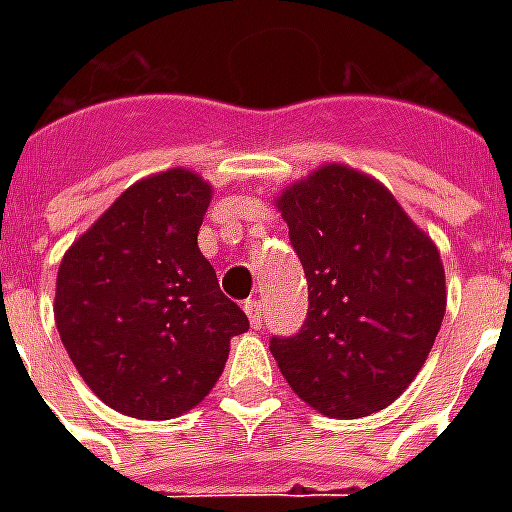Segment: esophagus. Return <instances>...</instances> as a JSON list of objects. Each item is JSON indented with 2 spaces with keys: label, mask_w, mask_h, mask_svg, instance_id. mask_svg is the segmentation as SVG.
Segmentation results:
<instances>
[{
  "label": "esophagus",
  "mask_w": 512,
  "mask_h": 512,
  "mask_svg": "<svg viewBox=\"0 0 512 512\" xmlns=\"http://www.w3.org/2000/svg\"><path fill=\"white\" fill-rule=\"evenodd\" d=\"M244 310H246V318L249 323L255 326V329H263V304L257 299H249L244 301Z\"/></svg>",
  "instance_id": "1"
}]
</instances>
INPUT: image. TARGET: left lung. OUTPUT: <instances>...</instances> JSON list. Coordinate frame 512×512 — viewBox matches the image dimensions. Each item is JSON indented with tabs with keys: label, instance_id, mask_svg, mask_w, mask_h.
<instances>
[{
	"label": "left lung",
	"instance_id": "1",
	"mask_svg": "<svg viewBox=\"0 0 512 512\" xmlns=\"http://www.w3.org/2000/svg\"><path fill=\"white\" fill-rule=\"evenodd\" d=\"M307 277L310 310L271 354L326 417H367L406 392L441 329L447 288L436 244L386 186L326 164L277 197Z\"/></svg>",
	"mask_w": 512,
	"mask_h": 512
}]
</instances>
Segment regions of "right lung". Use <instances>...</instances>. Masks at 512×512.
<instances>
[{
    "label": "right lung",
    "mask_w": 512,
    "mask_h": 512,
    "mask_svg": "<svg viewBox=\"0 0 512 512\" xmlns=\"http://www.w3.org/2000/svg\"><path fill=\"white\" fill-rule=\"evenodd\" d=\"M211 194L189 169L142 178L62 257L60 340L84 384L126 417L186 414L249 329L197 246Z\"/></svg>",
    "instance_id": "right-lung-1"
}]
</instances>
